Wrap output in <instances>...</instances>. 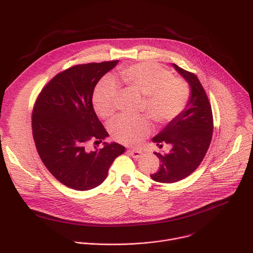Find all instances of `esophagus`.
Returning a JSON list of instances; mask_svg holds the SVG:
<instances>
[{"label":"esophagus","mask_w":253,"mask_h":253,"mask_svg":"<svg viewBox=\"0 0 253 253\" xmlns=\"http://www.w3.org/2000/svg\"><path fill=\"white\" fill-rule=\"evenodd\" d=\"M128 152H129V154L132 156V157H134V158H141V157H143V152L141 151V150H138V149H129L128 150Z\"/></svg>","instance_id":"esophagus-1"}]
</instances>
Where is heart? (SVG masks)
I'll list each match as a JSON object with an SVG mask.
<instances>
[{
  "instance_id": "b5f03b06",
  "label": "heart",
  "mask_w": 253,
  "mask_h": 253,
  "mask_svg": "<svg viewBox=\"0 0 253 253\" xmlns=\"http://www.w3.org/2000/svg\"><path fill=\"white\" fill-rule=\"evenodd\" d=\"M120 79L126 87L142 95L144 108L150 118L165 124L182 113L189 100L187 84L172 79L169 72L154 63H140L120 71ZM118 85L113 78L103 79L95 89L93 104L103 119H110L115 112ZM114 139L135 145L151 132L149 121L144 117L119 116L110 124Z\"/></svg>"
}]
</instances>
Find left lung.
<instances>
[{
  "mask_svg": "<svg viewBox=\"0 0 253 253\" xmlns=\"http://www.w3.org/2000/svg\"><path fill=\"white\" fill-rule=\"evenodd\" d=\"M172 67L188 83L190 94L182 113L152 138L160 148L162 143L171 145L168 154L154 153L161 164L151 178L161 183L178 182L200 165L210 145L213 131L211 105L197 76L175 64Z\"/></svg>",
  "mask_w": 253,
  "mask_h": 253,
  "instance_id": "obj_1",
  "label": "left lung"
}]
</instances>
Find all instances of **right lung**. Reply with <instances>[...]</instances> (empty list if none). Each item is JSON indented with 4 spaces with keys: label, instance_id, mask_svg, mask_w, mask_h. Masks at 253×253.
Returning a JSON list of instances; mask_svg holds the SVG:
<instances>
[{
    "label": "right lung",
    "instance_id": "obj_1",
    "mask_svg": "<svg viewBox=\"0 0 253 253\" xmlns=\"http://www.w3.org/2000/svg\"><path fill=\"white\" fill-rule=\"evenodd\" d=\"M119 60L71 67L56 75L36 101L32 128L37 151L51 174L78 191L103 183L108 170L125 147L104 142L89 151L90 140L102 142L109 134L98 119L92 98L99 80Z\"/></svg>",
    "mask_w": 253,
    "mask_h": 253
}]
</instances>
